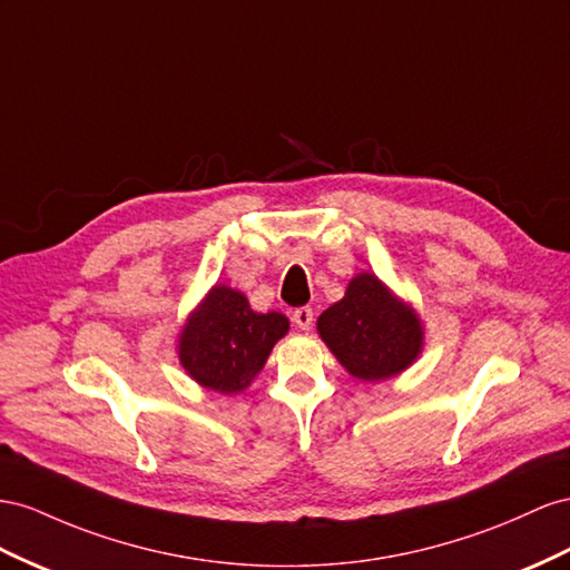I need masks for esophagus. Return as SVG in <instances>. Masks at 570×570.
Here are the masks:
<instances>
[{
  "label": "esophagus",
  "mask_w": 570,
  "mask_h": 570,
  "mask_svg": "<svg viewBox=\"0 0 570 570\" xmlns=\"http://www.w3.org/2000/svg\"><path fill=\"white\" fill-rule=\"evenodd\" d=\"M292 321L297 323V328L309 331L312 323H314V309H312V306H299V309L292 312Z\"/></svg>",
  "instance_id": "1"
}]
</instances>
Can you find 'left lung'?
<instances>
[{
	"mask_svg": "<svg viewBox=\"0 0 570 570\" xmlns=\"http://www.w3.org/2000/svg\"><path fill=\"white\" fill-rule=\"evenodd\" d=\"M316 328L335 360L360 381L405 372L424 345L420 316L374 273L355 275L345 297L318 316Z\"/></svg>",
	"mask_w": 570,
	"mask_h": 570,
	"instance_id": "left-lung-1",
	"label": "left lung"
}]
</instances>
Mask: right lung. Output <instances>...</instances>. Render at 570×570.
<instances>
[{
	"label": "right lung",
	"mask_w": 570,
	"mask_h": 570,
	"mask_svg": "<svg viewBox=\"0 0 570 570\" xmlns=\"http://www.w3.org/2000/svg\"><path fill=\"white\" fill-rule=\"evenodd\" d=\"M287 331L281 312L258 314L242 292L215 285L184 323L179 362L204 389L233 395L256 379Z\"/></svg>",
	"instance_id": "add662e5"
}]
</instances>
